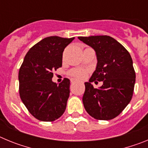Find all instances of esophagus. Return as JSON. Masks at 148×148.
Segmentation results:
<instances>
[{
    "instance_id": "esophagus-1",
    "label": "esophagus",
    "mask_w": 148,
    "mask_h": 148,
    "mask_svg": "<svg viewBox=\"0 0 148 148\" xmlns=\"http://www.w3.org/2000/svg\"><path fill=\"white\" fill-rule=\"evenodd\" d=\"M77 81L75 80V79H71V83L72 84H74V83H76Z\"/></svg>"
}]
</instances>
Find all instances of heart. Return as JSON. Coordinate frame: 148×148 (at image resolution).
<instances>
[{
    "label": "heart",
    "instance_id": "1",
    "mask_svg": "<svg viewBox=\"0 0 148 148\" xmlns=\"http://www.w3.org/2000/svg\"><path fill=\"white\" fill-rule=\"evenodd\" d=\"M85 74V71L82 70H73L70 72V75L76 78H83Z\"/></svg>",
    "mask_w": 148,
    "mask_h": 148
}]
</instances>
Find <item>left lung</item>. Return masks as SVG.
I'll return each mask as SVG.
<instances>
[{"label":"left lung","mask_w":148,"mask_h":148,"mask_svg":"<svg viewBox=\"0 0 148 148\" xmlns=\"http://www.w3.org/2000/svg\"><path fill=\"white\" fill-rule=\"evenodd\" d=\"M93 48L97 66L85 82L83 104L88 114L98 120H110L124 110L133 96L136 73L130 53L116 39L108 35L78 37ZM103 81L99 89L91 82Z\"/></svg>","instance_id":"left-lung-1"}]
</instances>
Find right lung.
I'll return each mask as SVG.
<instances>
[{"mask_svg": "<svg viewBox=\"0 0 148 148\" xmlns=\"http://www.w3.org/2000/svg\"><path fill=\"white\" fill-rule=\"evenodd\" d=\"M74 38H45L30 48L19 70V94L35 119L53 121L64 113L70 95V80L52 81L53 71L62 66L63 52Z\"/></svg>", "mask_w": 148, "mask_h": 148, "instance_id": "right-lung-1", "label": "right lung"}]
</instances>
